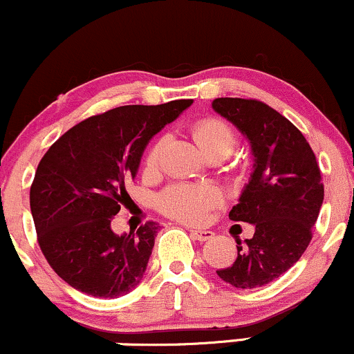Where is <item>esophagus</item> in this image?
Here are the masks:
<instances>
[{"instance_id": "esophagus-1", "label": "esophagus", "mask_w": 354, "mask_h": 354, "mask_svg": "<svg viewBox=\"0 0 354 354\" xmlns=\"http://www.w3.org/2000/svg\"><path fill=\"white\" fill-rule=\"evenodd\" d=\"M190 235H192L194 240H198V242H209V240L214 239V232L212 230H190Z\"/></svg>"}]
</instances>
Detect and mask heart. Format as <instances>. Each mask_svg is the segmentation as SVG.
<instances>
[{"mask_svg": "<svg viewBox=\"0 0 354 354\" xmlns=\"http://www.w3.org/2000/svg\"><path fill=\"white\" fill-rule=\"evenodd\" d=\"M192 136L198 147L209 157L218 156L225 159L236 144V136L230 124L218 118H205L192 126ZM164 140H157L145 156V169L153 170L159 164ZM222 202V192L214 185L174 184L157 197V205L170 217L184 222H198L212 207Z\"/></svg>", "mask_w": 354, "mask_h": 354, "instance_id": "heart-1", "label": "heart"}]
</instances>
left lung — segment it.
Instances as JSON below:
<instances>
[{"instance_id":"1","label":"left lung","mask_w":354,"mask_h":354,"mask_svg":"<svg viewBox=\"0 0 354 354\" xmlns=\"http://www.w3.org/2000/svg\"><path fill=\"white\" fill-rule=\"evenodd\" d=\"M215 112L230 120L252 147L253 172L228 217L253 223L232 267L217 275L235 288H259L292 268L313 236L325 189L305 136L280 112L257 99L218 97Z\"/></svg>"}]
</instances>
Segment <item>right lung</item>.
Here are the masks:
<instances>
[{
	"label": "right lung",
	"instance_id": "right-lung-1",
	"mask_svg": "<svg viewBox=\"0 0 354 354\" xmlns=\"http://www.w3.org/2000/svg\"><path fill=\"white\" fill-rule=\"evenodd\" d=\"M192 102L115 107L71 127L44 153L29 205L41 252L73 288L118 298L140 283L159 225L118 235L111 222L131 201L126 184L149 140Z\"/></svg>",
	"mask_w": 354,
	"mask_h": 354
}]
</instances>
